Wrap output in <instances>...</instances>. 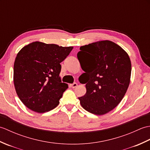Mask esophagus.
Here are the masks:
<instances>
[{
    "mask_svg": "<svg viewBox=\"0 0 150 150\" xmlns=\"http://www.w3.org/2000/svg\"><path fill=\"white\" fill-rule=\"evenodd\" d=\"M70 86H71L73 88H76V87L77 86V83H76V82H74V83L70 84Z\"/></svg>",
    "mask_w": 150,
    "mask_h": 150,
    "instance_id": "1",
    "label": "esophagus"
}]
</instances>
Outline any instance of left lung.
<instances>
[{"mask_svg":"<svg viewBox=\"0 0 150 150\" xmlns=\"http://www.w3.org/2000/svg\"><path fill=\"white\" fill-rule=\"evenodd\" d=\"M80 50L77 58L85 72L81 77L86 93L79 99L88 112L106 114L120 103L128 90L132 71L129 57L110 40L89 44Z\"/></svg>","mask_w":150,"mask_h":150,"instance_id":"1","label":"left lung"}]
</instances>
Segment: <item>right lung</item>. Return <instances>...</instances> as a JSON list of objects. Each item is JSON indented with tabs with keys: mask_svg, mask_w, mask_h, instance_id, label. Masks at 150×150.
I'll return each mask as SVG.
<instances>
[{
	"mask_svg": "<svg viewBox=\"0 0 150 150\" xmlns=\"http://www.w3.org/2000/svg\"><path fill=\"white\" fill-rule=\"evenodd\" d=\"M73 47L33 42L18 53L13 82L18 98L30 110L44 113L54 109L68 86L61 82L60 62Z\"/></svg>",
	"mask_w": 150,
	"mask_h": 150,
	"instance_id": "obj_1",
	"label": "right lung"
}]
</instances>
